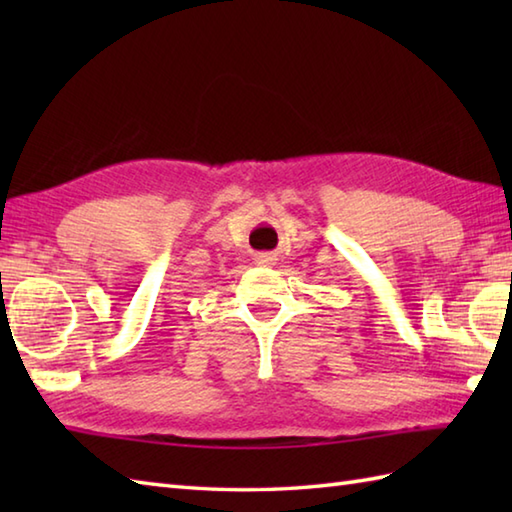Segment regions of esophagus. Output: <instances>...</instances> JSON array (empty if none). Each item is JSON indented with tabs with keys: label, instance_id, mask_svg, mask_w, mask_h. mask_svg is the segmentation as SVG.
<instances>
[{
	"label": "esophagus",
	"instance_id": "esophagus-1",
	"mask_svg": "<svg viewBox=\"0 0 512 512\" xmlns=\"http://www.w3.org/2000/svg\"><path fill=\"white\" fill-rule=\"evenodd\" d=\"M255 262L259 266H275L277 264V255L275 253H257Z\"/></svg>",
	"mask_w": 512,
	"mask_h": 512
}]
</instances>
